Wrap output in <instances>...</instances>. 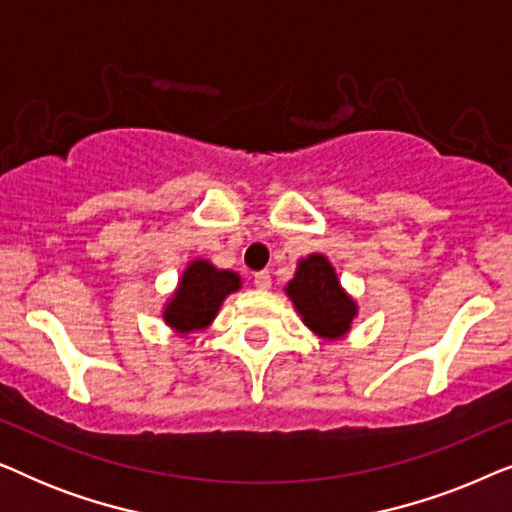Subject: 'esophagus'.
<instances>
[{"label": "esophagus", "instance_id": "obj_1", "mask_svg": "<svg viewBox=\"0 0 512 512\" xmlns=\"http://www.w3.org/2000/svg\"><path fill=\"white\" fill-rule=\"evenodd\" d=\"M254 284H256V289L268 291L270 286H272V277H270V272H268V270L256 272V275H254Z\"/></svg>", "mask_w": 512, "mask_h": 512}]
</instances>
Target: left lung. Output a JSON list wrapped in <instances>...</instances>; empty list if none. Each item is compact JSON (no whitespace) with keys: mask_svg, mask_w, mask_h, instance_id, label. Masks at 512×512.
Returning a JSON list of instances; mask_svg holds the SVG:
<instances>
[{"mask_svg":"<svg viewBox=\"0 0 512 512\" xmlns=\"http://www.w3.org/2000/svg\"><path fill=\"white\" fill-rule=\"evenodd\" d=\"M286 293L303 314L305 324L326 338H338L345 333L356 314L354 300L342 291L338 275L324 256L312 254L300 261Z\"/></svg>","mask_w":512,"mask_h":512,"instance_id":"left-lung-1","label":"left lung"}]
</instances>
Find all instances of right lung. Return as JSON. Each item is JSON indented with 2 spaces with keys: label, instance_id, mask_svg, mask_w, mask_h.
Wrapping results in <instances>:
<instances>
[{
  "label": "right lung",
  "instance_id": "obj_1",
  "mask_svg": "<svg viewBox=\"0 0 512 512\" xmlns=\"http://www.w3.org/2000/svg\"><path fill=\"white\" fill-rule=\"evenodd\" d=\"M240 289V277L230 270H216L212 263L195 261L181 277L179 291L165 310V321L181 333L205 328L216 317L221 300Z\"/></svg>",
  "mask_w": 512,
  "mask_h": 512
}]
</instances>
